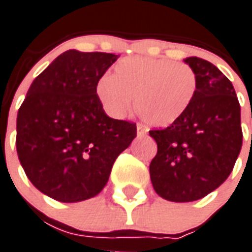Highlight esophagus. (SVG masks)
<instances>
[{
  "instance_id": "34e87169",
  "label": "esophagus",
  "mask_w": 252,
  "mask_h": 252,
  "mask_svg": "<svg viewBox=\"0 0 252 252\" xmlns=\"http://www.w3.org/2000/svg\"><path fill=\"white\" fill-rule=\"evenodd\" d=\"M146 132H148V130H146L145 126H141V124H138V126H137V136H138V137H142V136H145Z\"/></svg>"
}]
</instances>
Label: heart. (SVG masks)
I'll use <instances>...</instances> for the list:
<instances>
[{"mask_svg":"<svg viewBox=\"0 0 252 252\" xmlns=\"http://www.w3.org/2000/svg\"><path fill=\"white\" fill-rule=\"evenodd\" d=\"M197 90L189 66L168 59L129 57L116 64L114 74L103 76L95 95L114 118L126 116L134 104L138 115L156 126H167L183 116Z\"/></svg>","mask_w":252,"mask_h":252,"instance_id":"obj_1","label":"heart"}]
</instances>
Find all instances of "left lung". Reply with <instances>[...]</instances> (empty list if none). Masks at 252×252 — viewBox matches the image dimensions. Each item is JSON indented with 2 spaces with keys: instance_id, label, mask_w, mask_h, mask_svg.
I'll return each instance as SVG.
<instances>
[{
  "instance_id": "8db88e82",
  "label": "left lung",
  "mask_w": 252,
  "mask_h": 252,
  "mask_svg": "<svg viewBox=\"0 0 252 252\" xmlns=\"http://www.w3.org/2000/svg\"><path fill=\"white\" fill-rule=\"evenodd\" d=\"M184 63L197 90L187 112L163 129L149 130L158 146L149 166L158 195L175 203L203 199L227 179L242 148L241 106L217 66L199 57Z\"/></svg>"
}]
</instances>
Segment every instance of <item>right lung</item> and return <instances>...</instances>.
Here are the masks:
<instances>
[{"instance_id": "add662e5", "label": "right lung", "mask_w": 252, "mask_h": 252, "mask_svg": "<svg viewBox=\"0 0 252 252\" xmlns=\"http://www.w3.org/2000/svg\"><path fill=\"white\" fill-rule=\"evenodd\" d=\"M119 55L69 49L33 80L17 116V153L30 182L61 203L94 197L119 154L137 134L134 123L103 110L95 86Z\"/></svg>"}]
</instances>
